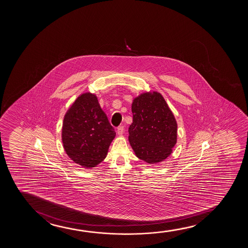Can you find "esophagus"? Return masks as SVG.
<instances>
[{
    "instance_id": "obj_1",
    "label": "esophagus",
    "mask_w": 248,
    "mask_h": 248,
    "mask_svg": "<svg viewBox=\"0 0 248 248\" xmlns=\"http://www.w3.org/2000/svg\"><path fill=\"white\" fill-rule=\"evenodd\" d=\"M124 126H119V127H118V129H117V134H118L119 136H122L123 133H124Z\"/></svg>"
}]
</instances>
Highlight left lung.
<instances>
[{
  "instance_id": "left-lung-1",
  "label": "left lung",
  "mask_w": 248,
  "mask_h": 248,
  "mask_svg": "<svg viewBox=\"0 0 248 248\" xmlns=\"http://www.w3.org/2000/svg\"><path fill=\"white\" fill-rule=\"evenodd\" d=\"M129 140L136 156L147 163L163 162L177 142V123L163 95L146 92L133 100Z\"/></svg>"
}]
</instances>
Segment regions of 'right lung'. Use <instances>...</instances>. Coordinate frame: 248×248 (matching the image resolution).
Listing matches in <instances>:
<instances>
[{"label": "right lung", "instance_id": "add662e5", "mask_svg": "<svg viewBox=\"0 0 248 248\" xmlns=\"http://www.w3.org/2000/svg\"><path fill=\"white\" fill-rule=\"evenodd\" d=\"M115 136L96 95L90 92L79 95L65 114L62 129L65 152L86 169L105 159Z\"/></svg>", "mask_w": 248, "mask_h": 248}]
</instances>
